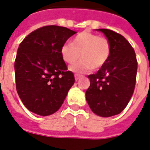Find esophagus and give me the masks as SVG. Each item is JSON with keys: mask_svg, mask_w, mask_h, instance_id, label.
I'll return each mask as SVG.
<instances>
[{"mask_svg": "<svg viewBox=\"0 0 150 150\" xmlns=\"http://www.w3.org/2000/svg\"><path fill=\"white\" fill-rule=\"evenodd\" d=\"M74 77H75V80L77 81L78 79H80V77H81V75H80V74H77V73H76L75 75H74Z\"/></svg>", "mask_w": 150, "mask_h": 150, "instance_id": "1", "label": "esophagus"}]
</instances>
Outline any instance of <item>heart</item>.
Instances as JSON below:
<instances>
[{
  "label": "heart",
  "instance_id": "1",
  "mask_svg": "<svg viewBox=\"0 0 150 150\" xmlns=\"http://www.w3.org/2000/svg\"><path fill=\"white\" fill-rule=\"evenodd\" d=\"M63 60L68 64H77L70 67L73 72L85 73L92 69H98L106 64L111 54V44L107 38L89 32L79 33L71 43H64L60 48Z\"/></svg>",
  "mask_w": 150,
  "mask_h": 150
}]
</instances>
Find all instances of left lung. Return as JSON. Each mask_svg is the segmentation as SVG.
<instances>
[{
    "instance_id": "left-lung-1",
    "label": "left lung",
    "mask_w": 150,
    "mask_h": 150,
    "mask_svg": "<svg viewBox=\"0 0 150 150\" xmlns=\"http://www.w3.org/2000/svg\"><path fill=\"white\" fill-rule=\"evenodd\" d=\"M111 44V54L96 73L88 76L90 87L86 92L92 111L103 117L120 113L131 99L136 85L137 60L132 45L120 34L98 29Z\"/></svg>"
}]
</instances>
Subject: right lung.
<instances>
[{
    "mask_svg": "<svg viewBox=\"0 0 150 150\" xmlns=\"http://www.w3.org/2000/svg\"><path fill=\"white\" fill-rule=\"evenodd\" d=\"M74 34L64 26H45L20 43L14 62L16 89L31 112L43 116L55 113L74 84V75L60 54L61 47Z\"/></svg>",
    "mask_w": 150,
    "mask_h": 150,
    "instance_id": "right-lung-1",
    "label": "right lung"
}]
</instances>
